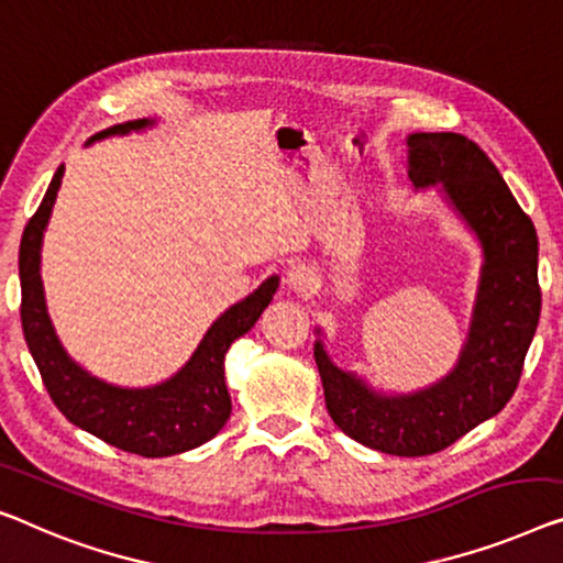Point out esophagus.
<instances>
[{
    "label": "esophagus",
    "instance_id": "34e87169",
    "mask_svg": "<svg viewBox=\"0 0 563 563\" xmlns=\"http://www.w3.org/2000/svg\"><path fill=\"white\" fill-rule=\"evenodd\" d=\"M285 285H288V290L303 296V292H310L316 288V273L306 265H292L290 271L285 273Z\"/></svg>",
    "mask_w": 563,
    "mask_h": 563
}]
</instances>
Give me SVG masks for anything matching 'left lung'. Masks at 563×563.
<instances>
[{
  "label": "left lung",
  "mask_w": 563,
  "mask_h": 563,
  "mask_svg": "<svg viewBox=\"0 0 563 563\" xmlns=\"http://www.w3.org/2000/svg\"><path fill=\"white\" fill-rule=\"evenodd\" d=\"M407 174L417 191H440L483 253L455 366L430 387L389 394L335 366L321 329L313 356L339 430L387 455L422 457L496 417L514 397L541 316L539 238L496 164L460 133H409Z\"/></svg>",
  "instance_id": "left-lung-1"
}]
</instances>
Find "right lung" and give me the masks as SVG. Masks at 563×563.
<instances>
[{"mask_svg": "<svg viewBox=\"0 0 563 563\" xmlns=\"http://www.w3.org/2000/svg\"><path fill=\"white\" fill-rule=\"evenodd\" d=\"M154 121L139 119L115 123L96 133L88 144L111 136L151 129ZM86 144V146H88ZM65 166L55 172L35 217L24 228L20 242V283H22V331L42 382L55 407L75 427L96 434L113 448L141 457H169L195 450L212 440L232 415V399L224 382V356L240 335H245L278 290L280 278L271 275L257 290L230 306L209 325L195 354L179 372L154 387H115L98 379L67 354L49 321L45 288H42L40 260L49 214Z\"/></svg>", "mask_w": 563, "mask_h": 563, "instance_id": "add662e5", "label": "right lung"}]
</instances>
